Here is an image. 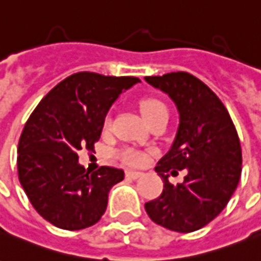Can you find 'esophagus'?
<instances>
[{
	"label": "esophagus",
	"instance_id": "34e87169",
	"mask_svg": "<svg viewBox=\"0 0 261 261\" xmlns=\"http://www.w3.org/2000/svg\"><path fill=\"white\" fill-rule=\"evenodd\" d=\"M142 176H143L142 172H134V170H127L126 172V177H130V179H139Z\"/></svg>",
	"mask_w": 261,
	"mask_h": 261
}]
</instances>
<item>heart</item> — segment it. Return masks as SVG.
Listing matches in <instances>:
<instances>
[{
    "label": "heart",
    "instance_id": "obj_1",
    "mask_svg": "<svg viewBox=\"0 0 261 261\" xmlns=\"http://www.w3.org/2000/svg\"><path fill=\"white\" fill-rule=\"evenodd\" d=\"M139 111L148 123L161 115H169L168 107L156 98H143L139 102ZM109 123H111L109 119L105 120V129L109 127ZM120 158L127 165H142L145 162V154L136 152V150H123L120 153Z\"/></svg>",
    "mask_w": 261,
    "mask_h": 261
}]
</instances>
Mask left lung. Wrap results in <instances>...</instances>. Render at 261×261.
<instances>
[{"instance_id":"left-lung-1","label":"left lung","mask_w":261,"mask_h":261,"mask_svg":"<svg viewBox=\"0 0 261 261\" xmlns=\"http://www.w3.org/2000/svg\"><path fill=\"white\" fill-rule=\"evenodd\" d=\"M168 93L179 112V126L169 152L154 170L163 179L162 195L145 203L154 223L179 233L202 229L226 207L242 173V148L236 127L216 93L188 72L146 76ZM186 168L182 184L166 173Z\"/></svg>"}]
</instances>
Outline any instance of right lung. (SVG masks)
<instances>
[{"label": "right lung", "instance_id": "1", "mask_svg": "<svg viewBox=\"0 0 261 261\" xmlns=\"http://www.w3.org/2000/svg\"><path fill=\"white\" fill-rule=\"evenodd\" d=\"M138 82L135 76L73 73L52 88L31 113L18 143V177L46 222L64 230L99 222L109 190L125 173L109 166L89 173L79 165L78 152L92 150L109 108Z\"/></svg>", "mask_w": 261, "mask_h": 261}]
</instances>
